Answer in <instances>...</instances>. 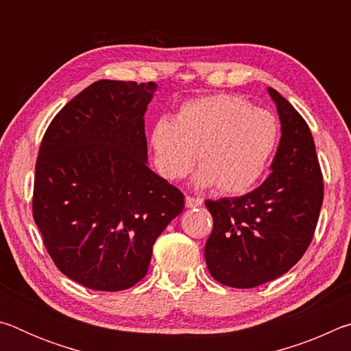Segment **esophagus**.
<instances>
[{"instance_id": "obj_1", "label": "esophagus", "mask_w": 351, "mask_h": 351, "mask_svg": "<svg viewBox=\"0 0 351 351\" xmlns=\"http://www.w3.org/2000/svg\"><path fill=\"white\" fill-rule=\"evenodd\" d=\"M203 204V198H198V197H186V207L189 209H193V207H199Z\"/></svg>"}]
</instances>
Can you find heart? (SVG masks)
Instances as JSON below:
<instances>
[{
  "label": "heart",
  "instance_id": "b5f03b06",
  "mask_svg": "<svg viewBox=\"0 0 351 351\" xmlns=\"http://www.w3.org/2000/svg\"><path fill=\"white\" fill-rule=\"evenodd\" d=\"M278 127L268 111L246 99L218 94L181 105L175 121L154 122L150 144L165 180H182L198 156L195 182L235 195L254 186L276 150Z\"/></svg>",
  "mask_w": 351,
  "mask_h": 351
}]
</instances>
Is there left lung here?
<instances>
[{
    "mask_svg": "<svg viewBox=\"0 0 351 351\" xmlns=\"http://www.w3.org/2000/svg\"><path fill=\"white\" fill-rule=\"evenodd\" d=\"M268 93L282 123L271 175L243 197L206 201L213 218L206 265L226 287L255 288L288 272L310 246L322 207L311 130L287 99L272 88Z\"/></svg>",
    "mask_w": 351,
    "mask_h": 351,
    "instance_id": "1",
    "label": "left lung"
}]
</instances>
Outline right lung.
Masks as SVG:
<instances>
[{"label": "right lung", "mask_w": 351, "mask_h": 351, "mask_svg": "<svg viewBox=\"0 0 351 351\" xmlns=\"http://www.w3.org/2000/svg\"><path fill=\"white\" fill-rule=\"evenodd\" d=\"M156 83L99 80L57 112L35 164L32 215L64 276L96 291L145 277L184 195L147 167L144 114Z\"/></svg>", "instance_id": "right-lung-1"}]
</instances>
